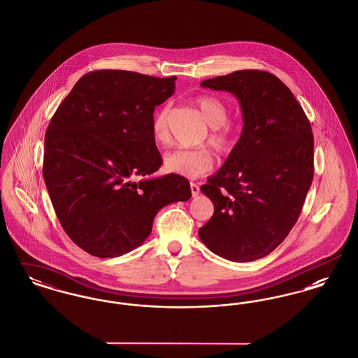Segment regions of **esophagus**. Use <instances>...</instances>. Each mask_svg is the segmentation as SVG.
<instances>
[{"label":"esophagus","instance_id":"obj_1","mask_svg":"<svg viewBox=\"0 0 358 358\" xmlns=\"http://www.w3.org/2000/svg\"><path fill=\"white\" fill-rule=\"evenodd\" d=\"M190 190H192V196L196 197L199 193H200V187L194 182H190Z\"/></svg>","mask_w":358,"mask_h":358}]
</instances>
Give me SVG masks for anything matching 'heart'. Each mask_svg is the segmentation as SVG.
Segmentation results:
<instances>
[{
    "label": "heart",
    "instance_id": "heart-1",
    "mask_svg": "<svg viewBox=\"0 0 358 358\" xmlns=\"http://www.w3.org/2000/svg\"><path fill=\"white\" fill-rule=\"evenodd\" d=\"M203 118L210 126L208 136L209 145L219 153H229L238 138V124L228 122L229 107L216 95H200L194 99ZM171 107L169 104L162 106L154 115L152 122V133L154 141L158 145H166L169 142L168 117ZM165 169L185 178H199L212 171L213 155L206 149H178L166 154L164 159Z\"/></svg>",
    "mask_w": 358,
    "mask_h": 358
}]
</instances>
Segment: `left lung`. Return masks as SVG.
Instances as JSON below:
<instances>
[{"instance_id":"left-lung-1","label":"left lung","mask_w":358,"mask_h":358,"mask_svg":"<svg viewBox=\"0 0 358 358\" xmlns=\"http://www.w3.org/2000/svg\"><path fill=\"white\" fill-rule=\"evenodd\" d=\"M232 92L243 113L241 136L201 192L215 206L199 236L232 262L264 257L287 238L314 177L310 120L289 87L267 71L243 69L201 82Z\"/></svg>"}]
</instances>
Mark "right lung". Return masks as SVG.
<instances>
[{
	"instance_id": "right-lung-1",
	"label": "right lung",
	"mask_w": 358,
	"mask_h": 358,
	"mask_svg": "<svg viewBox=\"0 0 358 358\" xmlns=\"http://www.w3.org/2000/svg\"><path fill=\"white\" fill-rule=\"evenodd\" d=\"M176 76L133 71L85 73L60 103L44 139L43 176L69 238L90 255H124L149 238L165 205L192 196L185 177L150 176L162 165L152 122Z\"/></svg>"
}]
</instances>
